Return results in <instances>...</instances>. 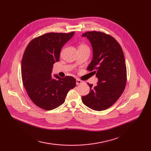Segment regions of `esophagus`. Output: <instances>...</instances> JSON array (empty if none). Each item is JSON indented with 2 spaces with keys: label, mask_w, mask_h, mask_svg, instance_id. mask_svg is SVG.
<instances>
[{
  "label": "esophagus",
  "mask_w": 151,
  "mask_h": 151,
  "mask_svg": "<svg viewBox=\"0 0 151 151\" xmlns=\"http://www.w3.org/2000/svg\"><path fill=\"white\" fill-rule=\"evenodd\" d=\"M83 83V81H81V80H79V79H77V80H76V85L81 84H82Z\"/></svg>",
  "instance_id": "esophagus-1"
}]
</instances>
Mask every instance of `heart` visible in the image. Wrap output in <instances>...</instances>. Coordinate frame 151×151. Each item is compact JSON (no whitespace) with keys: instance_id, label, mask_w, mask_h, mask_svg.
<instances>
[{"instance_id":"b5f03b06","label":"heart","mask_w":151,"mask_h":151,"mask_svg":"<svg viewBox=\"0 0 151 151\" xmlns=\"http://www.w3.org/2000/svg\"><path fill=\"white\" fill-rule=\"evenodd\" d=\"M84 46H87L86 45H84V44H81L79 47H84Z\"/></svg>"}]
</instances>
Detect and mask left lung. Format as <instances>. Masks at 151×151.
Here are the masks:
<instances>
[{
    "instance_id": "obj_1",
    "label": "left lung",
    "mask_w": 151,
    "mask_h": 151,
    "mask_svg": "<svg viewBox=\"0 0 151 151\" xmlns=\"http://www.w3.org/2000/svg\"><path fill=\"white\" fill-rule=\"evenodd\" d=\"M89 39L93 49L88 71L96 74L97 85L88 83L89 94L82 97L83 104L92 109L103 111L111 106L123 93L127 82V68L122 47L116 40L101 32L82 35Z\"/></svg>"
}]
</instances>
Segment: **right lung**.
<instances>
[{
  "instance_id": "obj_1",
  "label": "right lung",
  "mask_w": 151,
  "mask_h": 151,
  "mask_svg": "<svg viewBox=\"0 0 151 151\" xmlns=\"http://www.w3.org/2000/svg\"><path fill=\"white\" fill-rule=\"evenodd\" d=\"M50 32L34 38L27 46L21 61L24 86L37 106L49 111L65 101L68 92L76 86V80L67 76L51 75L53 64L58 62L62 46L74 35Z\"/></svg>"
}]
</instances>
